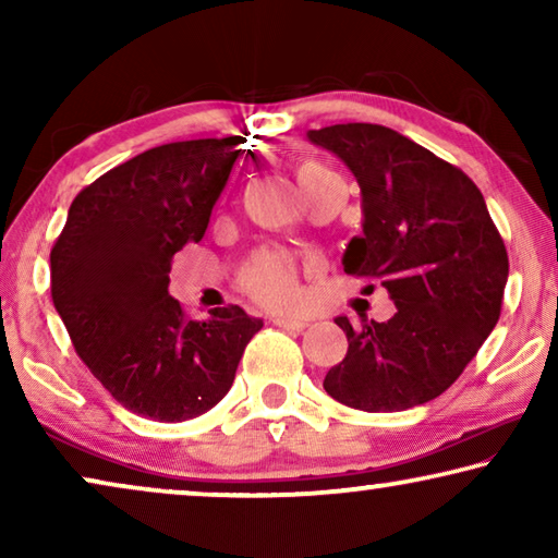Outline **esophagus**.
Wrapping results in <instances>:
<instances>
[{
  "label": "esophagus",
  "mask_w": 558,
  "mask_h": 558,
  "mask_svg": "<svg viewBox=\"0 0 558 558\" xmlns=\"http://www.w3.org/2000/svg\"><path fill=\"white\" fill-rule=\"evenodd\" d=\"M274 325L281 327V330H289V332H302L307 323L304 319H287V317H274Z\"/></svg>",
  "instance_id": "esophagus-1"
}]
</instances>
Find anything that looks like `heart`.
<instances>
[{
	"label": "heart",
	"instance_id": "1",
	"mask_svg": "<svg viewBox=\"0 0 558 558\" xmlns=\"http://www.w3.org/2000/svg\"><path fill=\"white\" fill-rule=\"evenodd\" d=\"M317 172L323 170L315 165H304L300 170L302 187L307 185ZM243 287H246V292L254 296V300L281 312L296 310L304 300L292 262H289L287 254H281L277 248H264L251 258L246 271H243Z\"/></svg>",
	"mask_w": 558,
	"mask_h": 558
}]
</instances>
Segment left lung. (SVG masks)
<instances>
[{"label": "left lung", "instance_id": "1", "mask_svg": "<svg viewBox=\"0 0 558 558\" xmlns=\"http://www.w3.org/2000/svg\"><path fill=\"white\" fill-rule=\"evenodd\" d=\"M361 187V235L345 274L378 279L396 304L386 323H335L348 353L325 376L335 401L403 411L445 393L498 325L508 251L485 197L462 170L378 124L312 129Z\"/></svg>", "mask_w": 558, "mask_h": 558}]
</instances>
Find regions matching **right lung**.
<instances>
[{
    "mask_svg": "<svg viewBox=\"0 0 558 558\" xmlns=\"http://www.w3.org/2000/svg\"><path fill=\"white\" fill-rule=\"evenodd\" d=\"M246 136L147 149L83 187L50 251V289L75 353L121 407L155 422L201 416L228 393L262 330L235 304L190 319L170 262L201 241Z\"/></svg>",
    "mask_w": 558,
    "mask_h": 558,
    "instance_id": "obj_1",
    "label": "right lung"
}]
</instances>
